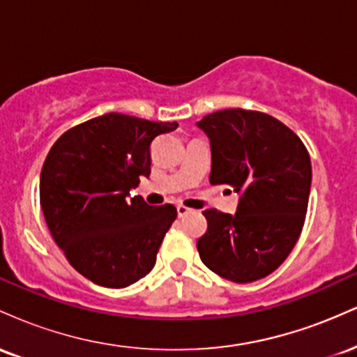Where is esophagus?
Here are the masks:
<instances>
[{
  "mask_svg": "<svg viewBox=\"0 0 357 357\" xmlns=\"http://www.w3.org/2000/svg\"><path fill=\"white\" fill-rule=\"evenodd\" d=\"M176 210H178V216H179V218H183V216L190 215V213H191L190 208L183 206V204H178V206H176Z\"/></svg>",
  "mask_w": 357,
  "mask_h": 357,
  "instance_id": "1",
  "label": "esophagus"
}]
</instances>
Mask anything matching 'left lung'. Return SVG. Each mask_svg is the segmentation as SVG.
<instances>
[{"instance_id":"left-lung-1","label":"left lung","mask_w":357,"mask_h":357,"mask_svg":"<svg viewBox=\"0 0 357 357\" xmlns=\"http://www.w3.org/2000/svg\"><path fill=\"white\" fill-rule=\"evenodd\" d=\"M196 126L210 139L211 184L238 195L235 215L206 210L199 258L236 284L267 277L296 247L304 227L312 166L297 134L268 114L225 109Z\"/></svg>"}]
</instances>
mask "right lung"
I'll use <instances>...</instances> for the list:
<instances>
[{"mask_svg":"<svg viewBox=\"0 0 357 357\" xmlns=\"http://www.w3.org/2000/svg\"><path fill=\"white\" fill-rule=\"evenodd\" d=\"M178 122L110 112L72 127L45 159L40 204L53 240L93 284L124 289L151 272L178 211L130 197L151 174V142Z\"/></svg>","mask_w":357,"mask_h":357,"instance_id":"right-lung-1","label":"right lung"}]
</instances>
